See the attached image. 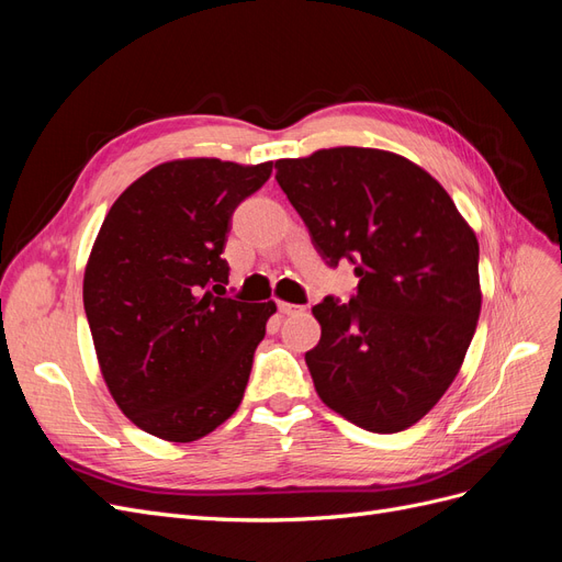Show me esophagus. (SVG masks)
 I'll return each instance as SVG.
<instances>
[{"label": "esophagus", "instance_id": "1", "mask_svg": "<svg viewBox=\"0 0 562 562\" xmlns=\"http://www.w3.org/2000/svg\"><path fill=\"white\" fill-rule=\"evenodd\" d=\"M279 312H281V314H297V312H302V307H297V304L281 302V300H279Z\"/></svg>", "mask_w": 562, "mask_h": 562}]
</instances>
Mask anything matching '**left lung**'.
<instances>
[{
    "label": "left lung",
    "mask_w": 562,
    "mask_h": 562,
    "mask_svg": "<svg viewBox=\"0 0 562 562\" xmlns=\"http://www.w3.org/2000/svg\"><path fill=\"white\" fill-rule=\"evenodd\" d=\"M274 168L323 260L361 279L349 302L312 307L321 339L304 361L318 398L366 431L413 427L479 326V239L443 184L396 151L330 147Z\"/></svg>",
    "instance_id": "1"
}]
</instances>
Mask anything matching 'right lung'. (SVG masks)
Instances as JSON below:
<instances>
[{"instance_id":"1","label":"right lung","mask_w":562,"mask_h":562,"mask_svg":"<svg viewBox=\"0 0 562 562\" xmlns=\"http://www.w3.org/2000/svg\"><path fill=\"white\" fill-rule=\"evenodd\" d=\"M271 161L173 159L131 182L83 269V310L114 403L171 443L215 431L241 405L274 300L227 295L229 217Z\"/></svg>"}]
</instances>
